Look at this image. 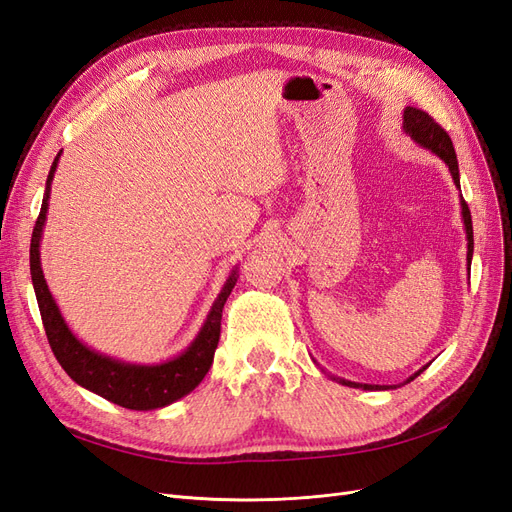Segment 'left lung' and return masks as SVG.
<instances>
[{"label":"left lung","instance_id":"1","mask_svg":"<svg viewBox=\"0 0 512 512\" xmlns=\"http://www.w3.org/2000/svg\"><path fill=\"white\" fill-rule=\"evenodd\" d=\"M404 132L412 138V141L416 145H421L423 149H429L431 153H436V156L448 166V170H451V177L457 185V190H461L459 185V164H457V153H455V147H453V141L451 136H448L436 121H433L425 111H418V108H412V106H406L404 111ZM461 200V218H463V226H466V239H468V269L472 265V252H474V232H472V215H470V209L466 205V200H463V196L459 198ZM427 367V365H425ZM423 367V369H425ZM423 369H418L416 374H412L406 382H412L418 374H421ZM333 380H337L339 384L344 386H352V389H363V391H386V389H395V386H380V384H361V382H350V380H344V378H335L331 376Z\"/></svg>","mask_w":512,"mask_h":512}]
</instances>
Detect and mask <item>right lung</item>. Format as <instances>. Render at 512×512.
Segmentation results:
<instances>
[{
    "label": "right lung",
    "instance_id": "add662e5",
    "mask_svg": "<svg viewBox=\"0 0 512 512\" xmlns=\"http://www.w3.org/2000/svg\"><path fill=\"white\" fill-rule=\"evenodd\" d=\"M61 151L49 170L46 177V188L38 222L34 226L32 247H29V269H32V282L36 290V299L40 307V316L46 337H49L51 350L59 365L66 369V374L81 384L83 389L96 393L113 404L128 408V410H158L164 406L175 404L177 399L192 393L196 386L203 382L207 371L213 363L215 348L220 342V324H222V309L237 284L239 269L235 267L230 271L228 280L224 282L218 299L213 301L211 312L207 320L200 327L194 342L185 348L181 354L173 356L164 363L141 365V363H126L113 356L102 354L94 348L83 344L79 337L72 333L68 322L59 312V305L55 303L53 294L46 286L42 262H40V241L42 230L46 222V211H49V198H51V183L57 170Z\"/></svg>",
    "mask_w": 512,
    "mask_h": 512
}]
</instances>
